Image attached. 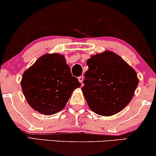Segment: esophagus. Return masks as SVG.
<instances>
[{"mask_svg": "<svg viewBox=\"0 0 156 156\" xmlns=\"http://www.w3.org/2000/svg\"><path fill=\"white\" fill-rule=\"evenodd\" d=\"M78 80H79L80 83H83V76H80V77H78Z\"/></svg>", "mask_w": 156, "mask_h": 156, "instance_id": "esophagus-1", "label": "esophagus"}]
</instances>
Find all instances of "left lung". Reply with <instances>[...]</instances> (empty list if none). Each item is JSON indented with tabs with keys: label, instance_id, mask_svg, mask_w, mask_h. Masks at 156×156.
<instances>
[{
	"label": "left lung",
	"instance_id": "left-lung-1",
	"mask_svg": "<svg viewBox=\"0 0 156 156\" xmlns=\"http://www.w3.org/2000/svg\"><path fill=\"white\" fill-rule=\"evenodd\" d=\"M82 92L95 113L110 116L121 111L134 97L139 79L136 71L111 51L87 60Z\"/></svg>",
	"mask_w": 156,
	"mask_h": 156
}]
</instances>
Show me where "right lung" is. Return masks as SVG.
<instances>
[{
  "label": "right lung",
  "instance_id": "add662e5",
  "mask_svg": "<svg viewBox=\"0 0 156 156\" xmlns=\"http://www.w3.org/2000/svg\"><path fill=\"white\" fill-rule=\"evenodd\" d=\"M81 83L73 77L65 56L46 54L24 71L21 80L22 91L35 111L51 115L61 111L73 91Z\"/></svg>",
  "mask_w": 156,
  "mask_h": 156
}]
</instances>
